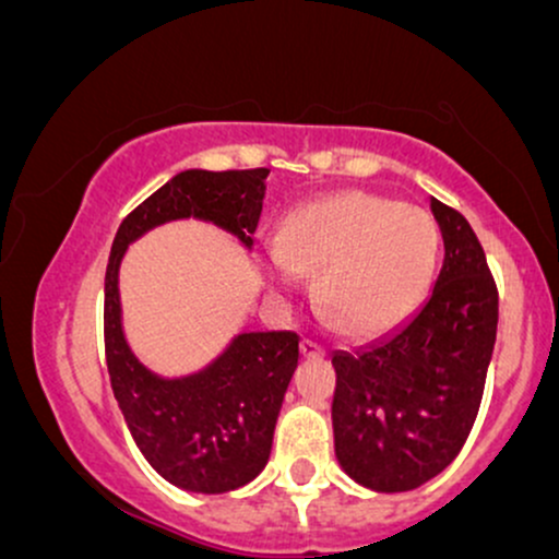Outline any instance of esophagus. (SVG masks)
<instances>
[{
	"mask_svg": "<svg viewBox=\"0 0 559 559\" xmlns=\"http://www.w3.org/2000/svg\"><path fill=\"white\" fill-rule=\"evenodd\" d=\"M301 355H305V357H323L325 355V346H320L318 342H312V338H305V342H301Z\"/></svg>",
	"mask_w": 559,
	"mask_h": 559,
	"instance_id": "esophagus-1",
	"label": "esophagus"
}]
</instances>
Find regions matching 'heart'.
<instances>
[{
    "label": "heart",
    "instance_id": "heart-1",
    "mask_svg": "<svg viewBox=\"0 0 559 559\" xmlns=\"http://www.w3.org/2000/svg\"><path fill=\"white\" fill-rule=\"evenodd\" d=\"M441 234L426 210L344 191L305 204L284 221L267 258L273 297L316 281V305L349 338L386 336L413 316L433 284Z\"/></svg>",
    "mask_w": 559,
    "mask_h": 559
}]
</instances>
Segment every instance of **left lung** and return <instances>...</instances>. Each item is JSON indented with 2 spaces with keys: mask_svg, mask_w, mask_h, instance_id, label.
<instances>
[{
  "mask_svg": "<svg viewBox=\"0 0 559 559\" xmlns=\"http://www.w3.org/2000/svg\"><path fill=\"white\" fill-rule=\"evenodd\" d=\"M431 213L444 239L431 297L391 336L331 360L336 460L383 493L418 489L457 457L497 342L499 294L476 230L439 199Z\"/></svg>",
  "mask_w": 559,
  "mask_h": 559,
  "instance_id": "obj_1",
  "label": "left lung"
}]
</instances>
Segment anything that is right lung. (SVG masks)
<instances>
[{
  "label": "right lung",
  "instance_id": "1",
  "mask_svg": "<svg viewBox=\"0 0 559 559\" xmlns=\"http://www.w3.org/2000/svg\"><path fill=\"white\" fill-rule=\"evenodd\" d=\"M267 168L183 170L120 223L105 275V352L128 431L173 486L226 493L267 465L281 404L299 362L294 331L239 333L199 373L163 378L136 360L123 333L118 273L128 243L170 221L197 217L252 247Z\"/></svg>",
  "mask_w": 559,
  "mask_h": 559
}]
</instances>
